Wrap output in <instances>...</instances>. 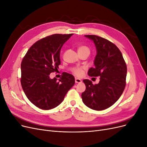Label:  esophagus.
<instances>
[{
	"mask_svg": "<svg viewBox=\"0 0 147 147\" xmlns=\"http://www.w3.org/2000/svg\"><path fill=\"white\" fill-rule=\"evenodd\" d=\"M75 83H80L82 82L81 80L79 79V78H75Z\"/></svg>",
	"mask_w": 147,
	"mask_h": 147,
	"instance_id": "esophagus-1",
	"label": "esophagus"
}]
</instances>
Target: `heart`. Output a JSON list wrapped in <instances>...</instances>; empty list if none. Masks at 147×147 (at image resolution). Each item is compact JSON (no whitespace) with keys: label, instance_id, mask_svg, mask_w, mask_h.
Returning <instances> with one entry per match:
<instances>
[{"label":"heart","instance_id":"heart-1","mask_svg":"<svg viewBox=\"0 0 147 147\" xmlns=\"http://www.w3.org/2000/svg\"><path fill=\"white\" fill-rule=\"evenodd\" d=\"M78 52H82V51H86L88 53H90V50L88 47L86 46H81L78 48ZM73 73L77 75L78 77H81L83 74V67H75L72 70Z\"/></svg>","mask_w":147,"mask_h":147}]
</instances>
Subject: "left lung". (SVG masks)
Returning <instances> with one entry per match:
<instances>
[{"label":"left lung","instance_id":"left-lung-1","mask_svg":"<svg viewBox=\"0 0 147 147\" xmlns=\"http://www.w3.org/2000/svg\"><path fill=\"white\" fill-rule=\"evenodd\" d=\"M94 42L97 55L94 67L88 70L90 77H100L98 84L83 80L86 90L82 94L83 103L95 110H103L113 105L121 96L126 86L127 67L118 48L108 40L95 35H86Z\"/></svg>","mask_w":147,"mask_h":147}]
</instances>
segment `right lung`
I'll return each instance as SVG.
<instances>
[{
	"label": "right lung",
	"mask_w": 147,
	"mask_h": 147,
	"mask_svg": "<svg viewBox=\"0 0 147 147\" xmlns=\"http://www.w3.org/2000/svg\"><path fill=\"white\" fill-rule=\"evenodd\" d=\"M72 35L56 34L39 40L30 47L21 62L22 88L28 99L39 109L55 108L74 85L72 74L63 72L59 81L50 77L59 69L61 49Z\"/></svg>",
	"instance_id": "obj_1"
}]
</instances>
